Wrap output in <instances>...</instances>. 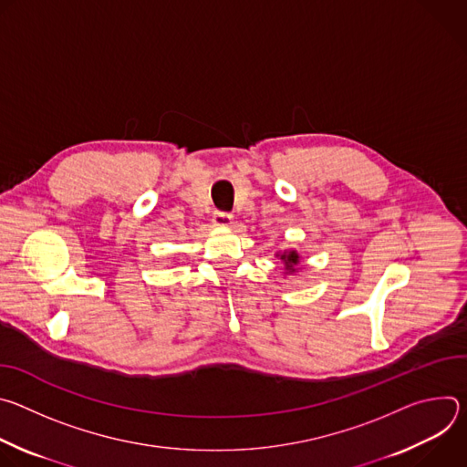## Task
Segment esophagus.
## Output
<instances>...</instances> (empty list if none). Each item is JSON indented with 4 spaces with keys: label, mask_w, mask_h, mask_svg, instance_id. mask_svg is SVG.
I'll list each match as a JSON object with an SVG mask.
<instances>
[{
    "label": "esophagus",
    "mask_w": 467,
    "mask_h": 467,
    "mask_svg": "<svg viewBox=\"0 0 467 467\" xmlns=\"http://www.w3.org/2000/svg\"><path fill=\"white\" fill-rule=\"evenodd\" d=\"M213 223L216 225V227H229L231 223H233V216L229 214V213H214V216H213Z\"/></svg>",
    "instance_id": "1"
}]
</instances>
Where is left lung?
Instances as JSON below:
<instances>
[{
	"mask_svg": "<svg viewBox=\"0 0 467 467\" xmlns=\"http://www.w3.org/2000/svg\"><path fill=\"white\" fill-rule=\"evenodd\" d=\"M279 256H281V260L285 262V268H286L288 274L297 272V264H299V260H301V256H299L297 251H285V253L279 254Z\"/></svg>",
	"mask_w": 467,
	"mask_h": 467,
	"instance_id": "8db88e82",
	"label": "left lung"
}]
</instances>
